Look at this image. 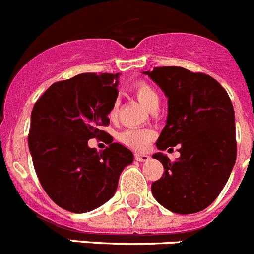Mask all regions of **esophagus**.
<instances>
[{
	"instance_id": "obj_1",
	"label": "esophagus",
	"mask_w": 254,
	"mask_h": 254,
	"mask_svg": "<svg viewBox=\"0 0 254 254\" xmlns=\"http://www.w3.org/2000/svg\"><path fill=\"white\" fill-rule=\"evenodd\" d=\"M134 159L138 161H147L150 159V156L147 154H141V152H136L134 154Z\"/></svg>"
}]
</instances>
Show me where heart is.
I'll list each match as a JSON object with an SVG mask.
<instances>
[{
  "label": "heart",
  "instance_id": "heart-1",
  "mask_svg": "<svg viewBox=\"0 0 254 254\" xmlns=\"http://www.w3.org/2000/svg\"><path fill=\"white\" fill-rule=\"evenodd\" d=\"M134 95L137 96L138 102L146 108L147 111L152 109L155 105L159 104V95L158 93L152 89L151 86H149L145 82H140L136 86L133 87ZM117 112V105L114 104L111 111V117L116 116ZM152 138V133L146 129H138V128H129L123 131L120 134V140L122 141L125 145L129 147H133V149L142 150L149 145V142Z\"/></svg>",
  "mask_w": 254,
  "mask_h": 254
}]
</instances>
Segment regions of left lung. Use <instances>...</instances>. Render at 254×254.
Returning <instances> with one entry per match:
<instances>
[{
	"label": "left lung",
	"instance_id": "left-lung-1",
	"mask_svg": "<svg viewBox=\"0 0 254 254\" xmlns=\"http://www.w3.org/2000/svg\"><path fill=\"white\" fill-rule=\"evenodd\" d=\"M143 73L168 98L167 123L156 142L160 152L152 155L164 174L151 185L152 196L172 212L196 214L216 199L234 167V108L224 87L205 73L176 66ZM177 144L181 156L170 162L161 151Z\"/></svg>",
	"mask_w": 254,
	"mask_h": 254
}]
</instances>
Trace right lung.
<instances>
[{
    "mask_svg": "<svg viewBox=\"0 0 254 254\" xmlns=\"http://www.w3.org/2000/svg\"><path fill=\"white\" fill-rule=\"evenodd\" d=\"M118 77L81 73L55 82L31 111L28 143L40 185L53 202L75 214L109 201L133 161L131 150L102 131L118 96ZM95 137L107 138L110 147L103 153L89 148Z\"/></svg>",
    "mask_w": 254,
    "mask_h": 254,
    "instance_id": "add662e5",
    "label": "right lung"
}]
</instances>
